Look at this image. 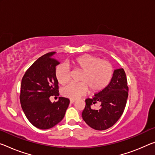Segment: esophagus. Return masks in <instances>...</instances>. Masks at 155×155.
Masks as SVG:
<instances>
[{
	"instance_id": "obj_1",
	"label": "esophagus",
	"mask_w": 155,
	"mask_h": 155,
	"mask_svg": "<svg viewBox=\"0 0 155 155\" xmlns=\"http://www.w3.org/2000/svg\"><path fill=\"white\" fill-rule=\"evenodd\" d=\"M76 101V99H71L70 100V104H73L74 102Z\"/></svg>"
}]
</instances>
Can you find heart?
Returning a JSON list of instances; mask_svg holds the SVG:
<instances>
[{"label": "heart", "mask_w": 155, "mask_h": 155, "mask_svg": "<svg viewBox=\"0 0 155 155\" xmlns=\"http://www.w3.org/2000/svg\"><path fill=\"white\" fill-rule=\"evenodd\" d=\"M74 69L81 71L79 83H70L61 89V94L70 99H77L88 92L89 88L92 92H100L107 87L111 80L113 68L111 63L101 60L92 54H83L71 61ZM55 77L61 85L70 81L69 69L65 65L60 64L55 69Z\"/></svg>", "instance_id": "heart-1"}]
</instances>
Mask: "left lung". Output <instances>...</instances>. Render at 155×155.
Segmentation results:
<instances>
[{
    "label": "left lung",
    "instance_id": "left-lung-1",
    "mask_svg": "<svg viewBox=\"0 0 155 155\" xmlns=\"http://www.w3.org/2000/svg\"><path fill=\"white\" fill-rule=\"evenodd\" d=\"M128 90L124 70H115L109 85L94 94L92 99H85L86 104L82 112L83 119L88 126L97 130L110 128L124 113ZM97 103L100 104L99 109L94 108Z\"/></svg>",
    "mask_w": 155,
    "mask_h": 155
}]
</instances>
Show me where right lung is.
Returning a JSON list of instances; mask_svg holds the SVG:
<instances>
[{"label": "right lung", "mask_w": 155, "mask_h": 155, "mask_svg": "<svg viewBox=\"0 0 155 155\" xmlns=\"http://www.w3.org/2000/svg\"><path fill=\"white\" fill-rule=\"evenodd\" d=\"M49 52L38 58L25 73L21 81L20 101L22 109L34 126L46 130L62 121L70 100L58 97L51 103L50 97H58V83L55 77L58 61Z\"/></svg>", "instance_id": "1"}]
</instances>
